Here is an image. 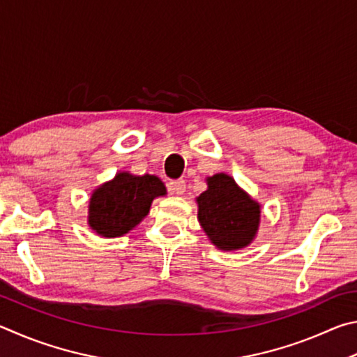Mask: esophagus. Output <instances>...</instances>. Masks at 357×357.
<instances>
[{"label": "esophagus", "mask_w": 357, "mask_h": 357, "mask_svg": "<svg viewBox=\"0 0 357 357\" xmlns=\"http://www.w3.org/2000/svg\"><path fill=\"white\" fill-rule=\"evenodd\" d=\"M167 190L169 192H172V195H183L186 191V183L183 178H178V180H171V182L167 183Z\"/></svg>", "instance_id": "1"}]
</instances>
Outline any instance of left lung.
Listing matches in <instances>:
<instances>
[{"mask_svg": "<svg viewBox=\"0 0 357 357\" xmlns=\"http://www.w3.org/2000/svg\"><path fill=\"white\" fill-rule=\"evenodd\" d=\"M207 183L208 190L197 197V218L205 234L222 251L248 246L259 229L260 205L230 175L216 174Z\"/></svg>", "mask_w": 357, "mask_h": 357, "instance_id": "8db88e82", "label": "left lung"}]
</instances>
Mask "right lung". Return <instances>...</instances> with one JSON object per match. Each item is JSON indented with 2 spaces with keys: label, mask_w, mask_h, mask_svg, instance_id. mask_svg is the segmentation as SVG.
Here are the masks:
<instances>
[{
  "label": "right lung",
  "mask_w": 357,
  "mask_h": 357,
  "mask_svg": "<svg viewBox=\"0 0 357 357\" xmlns=\"http://www.w3.org/2000/svg\"><path fill=\"white\" fill-rule=\"evenodd\" d=\"M165 195V185L155 175L117 174L114 180L93 191L89 226L102 236H121L147 216L155 197Z\"/></svg>",
  "instance_id": "add662e5"
}]
</instances>
